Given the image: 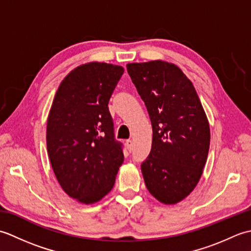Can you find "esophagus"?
I'll use <instances>...</instances> for the list:
<instances>
[{
    "label": "esophagus",
    "instance_id": "34e87169",
    "mask_svg": "<svg viewBox=\"0 0 251 251\" xmlns=\"http://www.w3.org/2000/svg\"><path fill=\"white\" fill-rule=\"evenodd\" d=\"M125 146H126V148H127V150H128L129 152L132 150V141H131L130 139H127V140L125 141Z\"/></svg>",
    "mask_w": 251,
    "mask_h": 251
}]
</instances>
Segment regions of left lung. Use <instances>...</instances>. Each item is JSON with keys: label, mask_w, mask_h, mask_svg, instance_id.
Segmentation results:
<instances>
[{"label": "left lung", "mask_w": 251, "mask_h": 251, "mask_svg": "<svg viewBox=\"0 0 251 251\" xmlns=\"http://www.w3.org/2000/svg\"><path fill=\"white\" fill-rule=\"evenodd\" d=\"M127 71L150 116L151 152L141 164L149 192L164 204L185 199L202 174L210 130L193 84L161 60L128 63Z\"/></svg>", "instance_id": "left-lung-1"}]
</instances>
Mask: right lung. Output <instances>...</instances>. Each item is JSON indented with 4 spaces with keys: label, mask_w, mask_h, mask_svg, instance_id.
<instances>
[{
    "label": "right lung",
    "mask_w": 251,
    "mask_h": 251,
    "mask_svg": "<svg viewBox=\"0 0 251 251\" xmlns=\"http://www.w3.org/2000/svg\"><path fill=\"white\" fill-rule=\"evenodd\" d=\"M124 69L90 62L71 71L58 87L47 120L52 170L66 193L93 204L112 190L124 162L115 139L109 100Z\"/></svg>",
    "instance_id": "right-lung-1"
}]
</instances>
